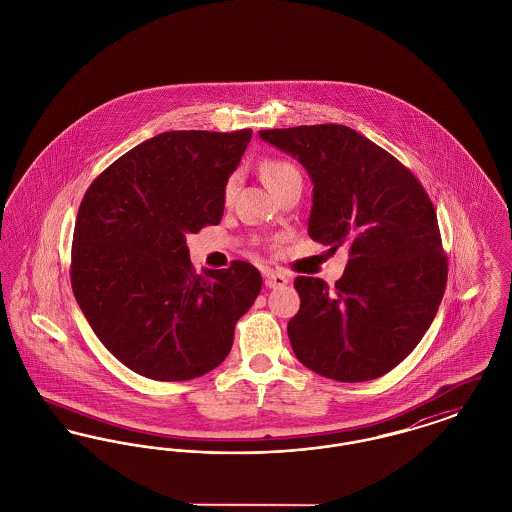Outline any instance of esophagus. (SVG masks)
Segmentation results:
<instances>
[{
    "label": "esophagus",
    "mask_w": 512,
    "mask_h": 512,
    "mask_svg": "<svg viewBox=\"0 0 512 512\" xmlns=\"http://www.w3.org/2000/svg\"><path fill=\"white\" fill-rule=\"evenodd\" d=\"M288 284V276L282 272L265 270V286L267 288H284Z\"/></svg>",
    "instance_id": "34e87169"
}]
</instances>
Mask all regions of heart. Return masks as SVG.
I'll return each instance as SVG.
<instances>
[{
  "mask_svg": "<svg viewBox=\"0 0 512 512\" xmlns=\"http://www.w3.org/2000/svg\"><path fill=\"white\" fill-rule=\"evenodd\" d=\"M263 178H265L268 188L274 192V190H278L280 186H284L286 182H290L292 178H301V174L293 167L292 163L282 161V159H274V161H267V163L263 165ZM236 180H238L236 176H230L228 182H226V186H224V199H226V201L234 195Z\"/></svg>",
  "mask_w": 512,
  "mask_h": 512,
  "instance_id": "heart-1",
  "label": "heart"
}]
</instances>
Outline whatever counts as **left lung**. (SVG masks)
Returning <instances> with one entry per match:
<instances>
[{
    "label": "left lung",
    "mask_w": 512,
    "mask_h": 512,
    "mask_svg": "<svg viewBox=\"0 0 512 512\" xmlns=\"http://www.w3.org/2000/svg\"><path fill=\"white\" fill-rule=\"evenodd\" d=\"M313 182L309 236L349 251L334 288L297 276L288 336L299 363L338 382H366L399 365L438 313L447 284L436 209L413 172L343 124L261 130Z\"/></svg>",
    "instance_id": "1"
}]
</instances>
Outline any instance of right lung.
Segmentation results:
<instances>
[{"label": "right lung", "instance_id": "obj_1", "mask_svg": "<svg viewBox=\"0 0 512 512\" xmlns=\"http://www.w3.org/2000/svg\"><path fill=\"white\" fill-rule=\"evenodd\" d=\"M251 130H172L99 174L74 224L71 284L101 343L159 382L207 374L228 357L234 326L261 292L259 270L195 274L186 236L224 213V186Z\"/></svg>", "mask_w": 512, "mask_h": 512}]
</instances>
